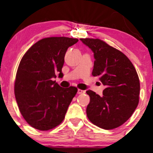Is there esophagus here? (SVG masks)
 <instances>
[{
  "label": "esophagus",
  "instance_id": "esophagus-1",
  "mask_svg": "<svg viewBox=\"0 0 153 153\" xmlns=\"http://www.w3.org/2000/svg\"><path fill=\"white\" fill-rule=\"evenodd\" d=\"M85 93V91H82L81 89H78V94H84Z\"/></svg>",
  "mask_w": 153,
  "mask_h": 153
}]
</instances>
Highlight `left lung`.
Wrapping results in <instances>:
<instances>
[{
    "instance_id": "8db88e82",
    "label": "left lung",
    "mask_w": 153,
    "mask_h": 153,
    "mask_svg": "<svg viewBox=\"0 0 153 153\" xmlns=\"http://www.w3.org/2000/svg\"><path fill=\"white\" fill-rule=\"evenodd\" d=\"M94 54L92 75L99 77L106 88L103 96L88 90L87 117L95 125L112 129L131 117L139 103L140 84L134 65L121 51L99 39H80Z\"/></svg>"
}]
</instances>
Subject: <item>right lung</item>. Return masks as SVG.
Returning <instances> with one entry per match:
<instances>
[{
  "label": "right lung",
  "mask_w": 153,
  "mask_h": 153,
  "mask_svg": "<svg viewBox=\"0 0 153 153\" xmlns=\"http://www.w3.org/2000/svg\"><path fill=\"white\" fill-rule=\"evenodd\" d=\"M78 39L47 37L33 45L23 56L17 70L14 94L26 122L41 131L60 124L76 94L77 88L60 87L52 80L62 76V68L68 47Z\"/></svg>",
  "instance_id": "add662e5"
}]
</instances>
